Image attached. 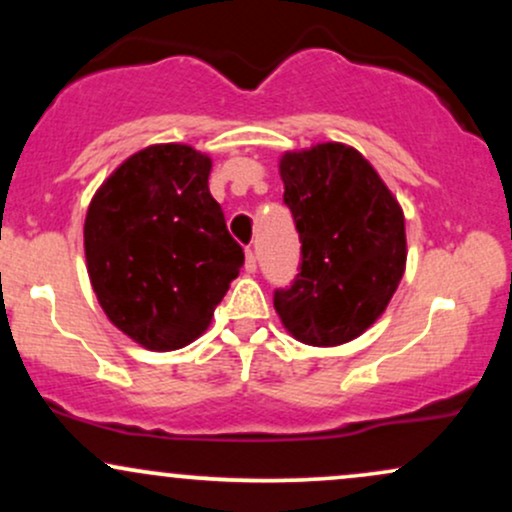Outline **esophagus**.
I'll use <instances>...</instances> for the list:
<instances>
[{
  "label": "esophagus",
  "instance_id": "34e87169",
  "mask_svg": "<svg viewBox=\"0 0 512 512\" xmlns=\"http://www.w3.org/2000/svg\"><path fill=\"white\" fill-rule=\"evenodd\" d=\"M255 269H257V255H255V250L248 248L245 250V272L255 274Z\"/></svg>",
  "mask_w": 512,
  "mask_h": 512
}]
</instances>
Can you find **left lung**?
<instances>
[{
    "instance_id": "1",
    "label": "left lung",
    "mask_w": 512,
    "mask_h": 512,
    "mask_svg": "<svg viewBox=\"0 0 512 512\" xmlns=\"http://www.w3.org/2000/svg\"><path fill=\"white\" fill-rule=\"evenodd\" d=\"M279 173L301 238V274L274 291L281 325L310 346L351 342L385 313L404 276L402 207L354 146L286 151Z\"/></svg>"
}]
</instances>
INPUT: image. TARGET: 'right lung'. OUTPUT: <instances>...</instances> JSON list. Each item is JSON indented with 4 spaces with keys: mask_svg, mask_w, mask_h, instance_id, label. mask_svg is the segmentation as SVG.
<instances>
[{
    "mask_svg": "<svg viewBox=\"0 0 512 512\" xmlns=\"http://www.w3.org/2000/svg\"><path fill=\"white\" fill-rule=\"evenodd\" d=\"M209 173L211 158L192 146H146L88 204L91 286L108 320L144 349L195 342L245 262Z\"/></svg>",
    "mask_w": 512,
    "mask_h": 512,
    "instance_id": "add662e5",
    "label": "right lung"
}]
</instances>
